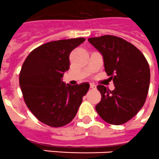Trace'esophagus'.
<instances>
[{"label": "esophagus", "mask_w": 159, "mask_h": 159, "mask_svg": "<svg viewBox=\"0 0 159 159\" xmlns=\"http://www.w3.org/2000/svg\"><path fill=\"white\" fill-rule=\"evenodd\" d=\"M90 88H91V89H93V90H94V89H96V86H95V85H94V84L90 83Z\"/></svg>", "instance_id": "obj_1"}]
</instances>
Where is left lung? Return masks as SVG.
Here are the masks:
<instances>
[{
	"mask_svg": "<svg viewBox=\"0 0 159 159\" xmlns=\"http://www.w3.org/2000/svg\"><path fill=\"white\" fill-rule=\"evenodd\" d=\"M88 41L102 55L105 71L115 86L112 91L97 86L102 98L96 111L111 125L125 124L145 103L150 87L149 64L139 49L120 37L102 35Z\"/></svg>",
	"mask_w": 159,
	"mask_h": 159,
	"instance_id": "obj_1",
	"label": "left lung"
}]
</instances>
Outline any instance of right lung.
Instances as JSON below:
<instances>
[{
  "instance_id": "obj_1",
  "label": "right lung",
  "mask_w": 159,
  "mask_h": 159,
  "mask_svg": "<svg viewBox=\"0 0 159 159\" xmlns=\"http://www.w3.org/2000/svg\"><path fill=\"white\" fill-rule=\"evenodd\" d=\"M84 38L52 41L28 55L19 73L24 101L40 122L58 128L72 121L87 93V82L70 86L62 82L69 69V55Z\"/></svg>"
}]
</instances>
